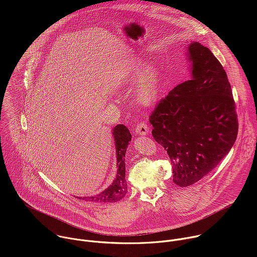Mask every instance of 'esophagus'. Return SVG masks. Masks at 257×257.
<instances>
[{
  "instance_id": "esophagus-1",
  "label": "esophagus",
  "mask_w": 257,
  "mask_h": 257,
  "mask_svg": "<svg viewBox=\"0 0 257 257\" xmlns=\"http://www.w3.org/2000/svg\"><path fill=\"white\" fill-rule=\"evenodd\" d=\"M149 131H150V129H149L148 125H146L144 122L138 123V125L135 128V132L137 135H142V136L146 135L149 133Z\"/></svg>"
}]
</instances>
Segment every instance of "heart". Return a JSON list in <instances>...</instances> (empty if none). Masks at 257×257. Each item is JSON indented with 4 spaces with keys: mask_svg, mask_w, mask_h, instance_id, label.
Masks as SVG:
<instances>
[{
    "mask_svg": "<svg viewBox=\"0 0 257 257\" xmlns=\"http://www.w3.org/2000/svg\"><path fill=\"white\" fill-rule=\"evenodd\" d=\"M142 60H136L129 70L125 81L134 83L141 72L143 66ZM160 72L157 66L149 65L142 71V74L136 84V98L143 105H151L156 102L160 93Z\"/></svg>",
    "mask_w": 257,
    "mask_h": 257,
    "instance_id": "1",
    "label": "heart"
}]
</instances>
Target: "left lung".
I'll return each instance as SVG.
<instances>
[{
	"label": "left lung",
	"instance_id": "left-lung-1",
	"mask_svg": "<svg viewBox=\"0 0 257 257\" xmlns=\"http://www.w3.org/2000/svg\"><path fill=\"white\" fill-rule=\"evenodd\" d=\"M191 78L160 100L150 117L153 136L170 157L173 181L194 184L230 152L238 134L236 105L227 73L208 48L188 47Z\"/></svg>",
	"mask_w": 257,
	"mask_h": 257
}]
</instances>
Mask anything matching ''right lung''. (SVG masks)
I'll return each instance as SVG.
<instances>
[{
    "instance_id": "right-lung-1",
    "label": "right lung",
    "mask_w": 257,
    "mask_h": 257,
    "mask_svg": "<svg viewBox=\"0 0 257 257\" xmlns=\"http://www.w3.org/2000/svg\"><path fill=\"white\" fill-rule=\"evenodd\" d=\"M113 136L116 146V157H117V175L113 183L105 190L94 196L83 197L85 201L94 202H117L122 199L127 193V182L125 179V155L126 149L131 141V133L128 128L122 124L117 125L113 129ZM81 199V197H79Z\"/></svg>"
}]
</instances>
